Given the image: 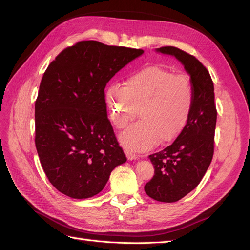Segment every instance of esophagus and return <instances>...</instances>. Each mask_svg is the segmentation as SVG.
Listing matches in <instances>:
<instances>
[{
	"instance_id": "34e87169",
	"label": "esophagus",
	"mask_w": 250,
	"mask_h": 250,
	"mask_svg": "<svg viewBox=\"0 0 250 250\" xmlns=\"http://www.w3.org/2000/svg\"><path fill=\"white\" fill-rule=\"evenodd\" d=\"M125 154H126L127 158H128V160H129V161L137 160V158H138V155H137V154H134V153L130 152V151L127 150V149H125Z\"/></svg>"
}]
</instances>
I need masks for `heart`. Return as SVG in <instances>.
I'll list each match as a JSON object with an SVG mask.
<instances>
[{"mask_svg": "<svg viewBox=\"0 0 250 250\" xmlns=\"http://www.w3.org/2000/svg\"><path fill=\"white\" fill-rule=\"evenodd\" d=\"M124 85L111 83L105 89V99L119 129L134 119L139 107L142 120L120 135L125 148L145 151L157 141H173L184 130L194 104V87L188 74L150 65L129 75Z\"/></svg>", "mask_w": 250, "mask_h": 250, "instance_id": "1", "label": "heart"}]
</instances>
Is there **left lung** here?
Wrapping results in <instances>:
<instances>
[{"mask_svg":"<svg viewBox=\"0 0 250 250\" xmlns=\"http://www.w3.org/2000/svg\"><path fill=\"white\" fill-rule=\"evenodd\" d=\"M156 51L176 57L190 74L194 87L193 109L184 130L170 146L149 155L154 175L145 185L146 194L157 201L175 202L199 185L214 155V83L207 67L195 56L175 47Z\"/></svg>","mask_w":250,"mask_h":250,"instance_id":"1","label":"left lung"}]
</instances>
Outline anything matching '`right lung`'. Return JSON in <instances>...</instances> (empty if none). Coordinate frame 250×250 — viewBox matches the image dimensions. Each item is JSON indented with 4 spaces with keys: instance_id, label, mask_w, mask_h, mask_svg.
Returning a JSON list of instances; mask_svg holds the SVG:
<instances>
[{
    "instance_id": "add662e5",
    "label": "right lung",
    "mask_w": 250,
    "mask_h": 250,
    "mask_svg": "<svg viewBox=\"0 0 250 250\" xmlns=\"http://www.w3.org/2000/svg\"><path fill=\"white\" fill-rule=\"evenodd\" d=\"M141 49L82 41L49 64L35 101V146L43 172L59 192L93 197L127 161L107 118L104 88Z\"/></svg>"
}]
</instances>
